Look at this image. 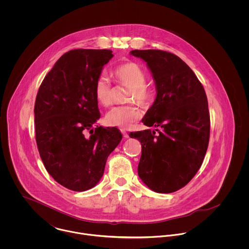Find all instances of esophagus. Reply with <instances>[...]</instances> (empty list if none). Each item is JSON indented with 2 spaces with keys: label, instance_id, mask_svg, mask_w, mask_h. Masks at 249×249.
Listing matches in <instances>:
<instances>
[{
  "label": "esophagus",
  "instance_id": "esophagus-1",
  "mask_svg": "<svg viewBox=\"0 0 249 249\" xmlns=\"http://www.w3.org/2000/svg\"><path fill=\"white\" fill-rule=\"evenodd\" d=\"M121 131H122V133H123L124 138H128V134H127V132L124 129H121Z\"/></svg>",
  "mask_w": 249,
  "mask_h": 249
}]
</instances>
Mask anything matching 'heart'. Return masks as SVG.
Returning <instances> with one entry per match:
<instances>
[{"instance_id":"obj_1","label":"heart","mask_w":249,"mask_h":249,"mask_svg":"<svg viewBox=\"0 0 249 249\" xmlns=\"http://www.w3.org/2000/svg\"><path fill=\"white\" fill-rule=\"evenodd\" d=\"M116 80L127 87V101L136 102L142 107L150 104L153 93L145 84L146 75L142 68L134 62H126L116 67L113 71ZM94 95L97 102L107 107L111 101V87L107 77L99 76L94 84ZM141 112L134 105L112 107L106 115V124L110 126L128 127L140 118Z\"/></svg>"}]
</instances>
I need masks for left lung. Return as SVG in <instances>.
I'll list each match as a JSON object with an SVG mask.
<instances>
[{
	"label": "left lung",
	"instance_id": "left-lung-1",
	"mask_svg": "<svg viewBox=\"0 0 249 249\" xmlns=\"http://www.w3.org/2000/svg\"><path fill=\"white\" fill-rule=\"evenodd\" d=\"M152 73L156 99L142 122L151 131L131 132L142 154L138 175L152 191L174 193L187 185L203 162L210 137V114L204 88L178 55L160 50H134Z\"/></svg>",
	"mask_w": 249,
	"mask_h": 249
}]
</instances>
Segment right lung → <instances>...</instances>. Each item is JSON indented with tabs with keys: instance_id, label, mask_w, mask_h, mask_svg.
Masks as SVG:
<instances>
[{
	"instance_id": "add662e5",
	"label": "right lung",
	"mask_w": 249,
	"mask_h": 249,
	"mask_svg": "<svg viewBox=\"0 0 249 249\" xmlns=\"http://www.w3.org/2000/svg\"><path fill=\"white\" fill-rule=\"evenodd\" d=\"M113 56L110 50L69 51L47 73L36 96L40 157L53 178L71 191L97 185L107 157L123 138L115 126L94 128L101 117L94 84Z\"/></svg>"
}]
</instances>
